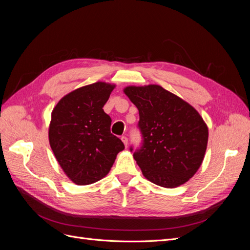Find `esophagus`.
Returning a JSON list of instances; mask_svg holds the SVG:
<instances>
[{
	"label": "esophagus",
	"mask_w": 250,
	"mask_h": 250,
	"mask_svg": "<svg viewBox=\"0 0 250 250\" xmlns=\"http://www.w3.org/2000/svg\"><path fill=\"white\" fill-rule=\"evenodd\" d=\"M121 140H122V142L124 143V145H125V147H127V144H128V139H127L126 137H124V135H123V137H122V138H121Z\"/></svg>",
	"instance_id": "34e87169"
}]
</instances>
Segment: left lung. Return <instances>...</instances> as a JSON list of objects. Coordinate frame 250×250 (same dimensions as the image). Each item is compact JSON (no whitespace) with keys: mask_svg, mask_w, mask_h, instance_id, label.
Returning a JSON list of instances; mask_svg holds the SVG:
<instances>
[{"mask_svg":"<svg viewBox=\"0 0 250 250\" xmlns=\"http://www.w3.org/2000/svg\"><path fill=\"white\" fill-rule=\"evenodd\" d=\"M123 92L139 109L144 143L133 157L143 175L164 188L187 183L200 168L208 146V128L199 112L157 84L130 85Z\"/></svg>","mask_w":250,"mask_h":250,"instance_id":"8db88e82","label":"left lung"}]
</instances>
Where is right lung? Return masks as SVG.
Masks as SVG:
<instances>
[{
	"label": "right lung",
	"mask_w": 250,
	"mask_h": 250,
	"mask_svg": "<svg viewBox=\"0 0 250 250\" xmlns=\"http://www.w3.org/2000/svg\"><path fill=\"white\" fill-rule=\"evenodd\" d=\"M116 84L98 81L62 97L51 113L49 142L65 175L78 186L108 174L124 144L110 133L103 106Z\"/></svg>",
	"instance_id": "right-lung-1"
}]
</instances>
